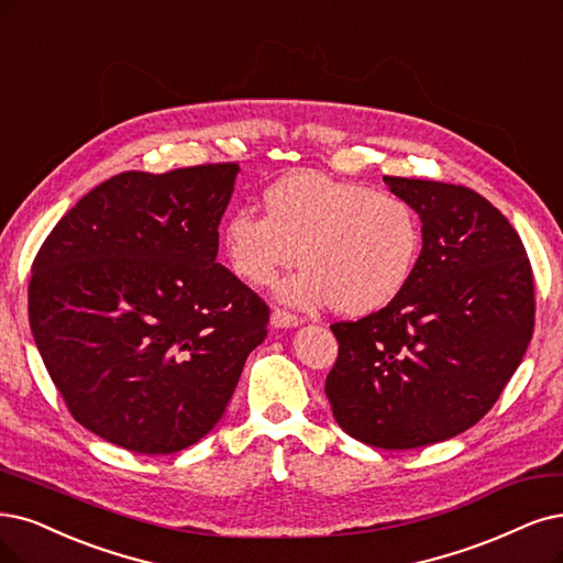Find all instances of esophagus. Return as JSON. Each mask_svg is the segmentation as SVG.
<instances>
[{"instance_id": "34e87169", "label": "esophagus", "mask_w": 563, "mask_h": 563, "mask_svg": "<svg viewBox=\"0 0 563 563\" xmlns=\"http://www.w3.org/2000/svg\"><path fill=\"white\" fill-rule=\"evenodd\" d=\"M301 320L292 313H287V310L283 308H274V313H271V324L283 329V327H297Z\"/></svg>"}]
</instances>
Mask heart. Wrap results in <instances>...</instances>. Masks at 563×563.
<instances>
[{
	"instance_id": "obj_1",
	"label": "heart",
	"mask_w": 563,
	"mask_h": 563,
	"mask_svg": "<svg viewBox=\"0 0 563 563\" xmlns=\"http://www.w3.org/2000/svg\"><path fill=\"white\" fill-rule=\"evenodd\" d=\"M264 216L229 213L220 243L234 274L253 287L276 283L283 268L301 271L280 287L287 303L364 316L397 297L422 250V224L399 195L371 190L322 172H295L264 190Z\"/></svg>"
}]
</instances>
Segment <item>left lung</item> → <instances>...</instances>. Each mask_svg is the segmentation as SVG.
I'll return each mask as SVG.
<instances>
[{
    "instance_id": "obj_1",
    "label": "left lung",
    "mask_w": 563,
    "mask_h": 563,
    "mask_svg": "<svg viewBox=\"0 0 563 563\" xmlns=\"http://www.w3.org/2000/svg\"><path fill=\"white\" fill-rule=\"evenodd\" d=\"M385 183L418 211L422 253L385 308L331 324L324 391L352 439L410 450L471 429L501 397L533 334V274L512 224L471 187Z\"/></svg>"
}]
</instances>
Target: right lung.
<instances>
[{"instance_id":"1","label":"right lung","mask_w":563,"mask_h":563,"mask_svg":"<svg viewBox=\"0 0 563 563\" xmlns=\"http://www.w3.org/2000/svg\"><path fill=\"white\" fill-rule=\"evenodd\" d=\"M239 162L124 172L62 218L32 264L30 327L78 424L139 454L211 431L268 306L216 262Z\"/></svg>"}]
</instances>
